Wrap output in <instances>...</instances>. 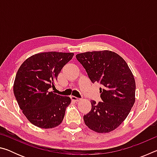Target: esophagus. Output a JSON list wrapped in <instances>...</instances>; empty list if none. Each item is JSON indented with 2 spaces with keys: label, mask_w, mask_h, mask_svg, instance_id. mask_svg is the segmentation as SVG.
Segmentation results:
<instances>
[{
  "label": "esophagus",
  "mask_w": 157,
  "mask_h": 157,
  "mask_svg": "<svg viewBox=\"0 0 157 157\" xmlns=\"http://www.w3.org/2000/svg\"><path fill=\"white\" fill-rule=\"evenodd\" d=\"M71 100H73V101H75V102H78V101H79V100H81L80 98H77L75 96H73V95H72V96H71Z\"/></svg>",
  "instance_id": "obj_1"
}]
</instances>
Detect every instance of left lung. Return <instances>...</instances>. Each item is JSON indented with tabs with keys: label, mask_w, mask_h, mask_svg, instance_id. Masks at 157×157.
Wrapping results in <instances>:
<instances>
[{
	"label": "left lung",
	"mask_w": 157,
	"mask_h": 157,
	"mask_svg": "<svg viewBox=\"0 0 157 157\" xmlns=\"http://www.w3.org/2000/svg\"><path fill=\"white\" fill-rule=\"evenodd\" d=\"M77 59L89 79L100 82L102 102L91 100V109L84 116L85 124L98 133L113 131L125 120L135 102L136 83L125 61L110 50L79 53Z\"/></svg>",
	"instance_id": "1"
}]
</instances>
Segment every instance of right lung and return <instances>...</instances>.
Listing matches in <instances>:
<instances>
[{
  "label": "right lung",
  "mask_w": 157,
  "mask_h": 157,
  "mask_svg": "<svg viewBox=\"0 0 157 157\" xmlns=\"http://www.w3.org/2000/svg\"><path fill=\"white\" fill-rule=\"evenodd\" d=\"M73 52H47L28 58L18 68L14 82V94L23 113L32 124L43 129L59 125L71 98L51 91L63 66Z\"/></svg>",
  "instance_id": "1"
}]
</instances>
